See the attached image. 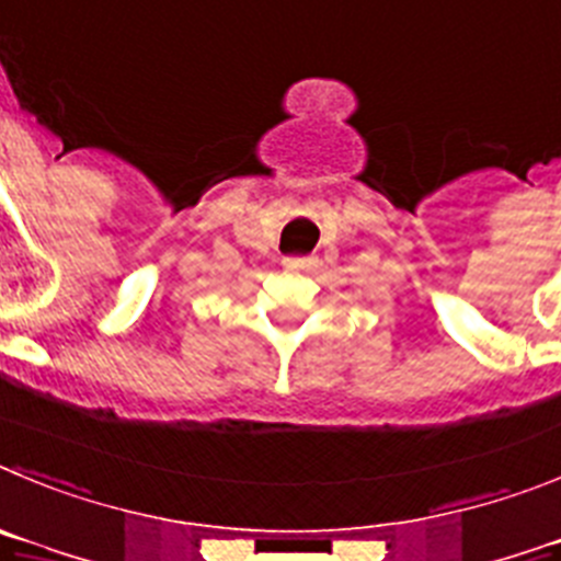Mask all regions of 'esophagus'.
<instances>
[{"instance_id": "34e87169", "label": "esophagus", "mask_w": 561, "mask_h": 561, "mask_svg": "<svg viewBox=\"0 0 561 561\" xmlns=\"http://www.w3.org/2000/svg\"><path fill=\"white\" fill-rule=\"evenodd\" d=\"M310 265H312L310 256H285V268H290V271L310 268Z\"/></svg>"}]
</instances>
